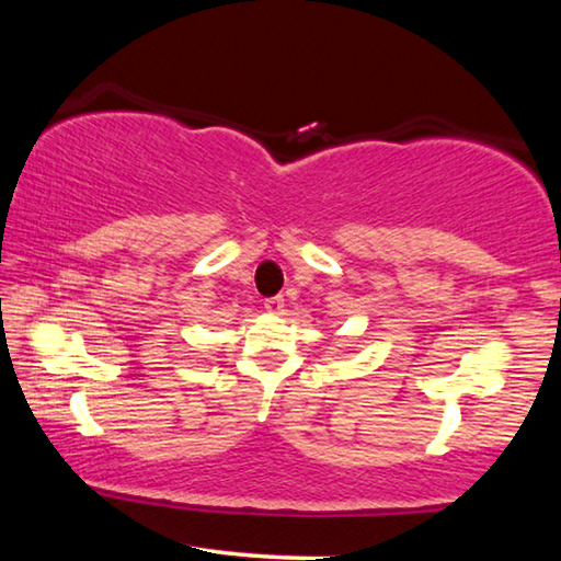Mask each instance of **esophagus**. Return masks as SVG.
I'll return each mask as SVG.
<instances>
[{
  "label": "esophagus",
  "instance_id": "obj_1",
  "mask_svg": "<svg viewBox=\"0 0 561 561\" xmlns=\"http://www.w3.org/2000/svg\"><path fill=\"white\" fill-rule=\"evenodd\" d=\"M264 309H267L270 314H282V309H284V297H282V294H279V297L264 299Z\"/></svg>",
  "mask_w": 561,
  "mask_h": 561
}]
</instances>
